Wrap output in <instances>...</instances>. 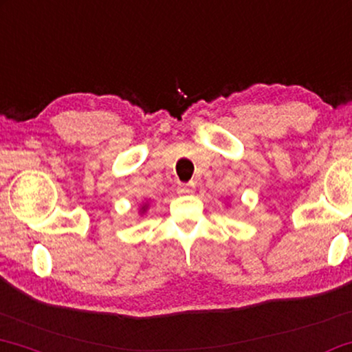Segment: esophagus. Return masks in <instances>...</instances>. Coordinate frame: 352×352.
I'll use <instances>...</instances> for the list:
<instances>
[{
	"mask_svg": "<svg viewBox=\"0 0 352 352\" xmlns=\"http://www.w3.org/2000/svg\"><path fill=\"white\" fill-rule=\"evenodd\" d=\"M179 193H180V195H191V193H193V190H191L190 185L182 184V185L179 186Z\"/></svg>",
	"mask_w": 352,
	"mask_h": 352,
	"instance_id": "obj_1",
	"label": "esophagus"
}]
</instances>
